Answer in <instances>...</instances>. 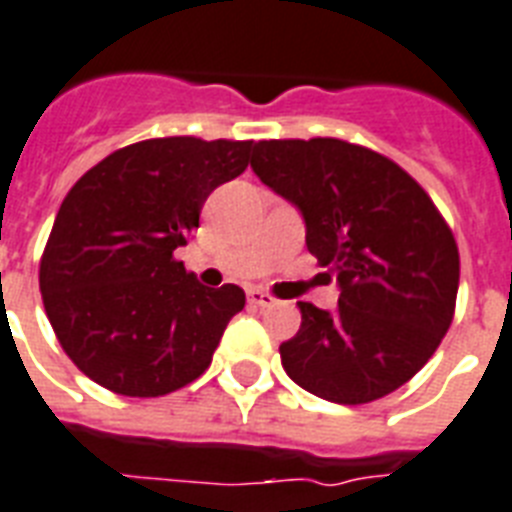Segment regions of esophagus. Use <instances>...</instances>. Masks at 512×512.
Masks as SVG:
<instances>
[{
	"mask_svg": "<svg viewBox=\"0 0 512 512\" xmlns=\"http://www.w3.org/2000/svg\"><path fill=\"white\" fill-rule=\"evenodd\" d=\"M247 299H249V305H255V307H273V305H276V297L265 294L263 289H249Z\"/></svg>",
	"mask_w": 512,
	"mask_h": 512,
	"instance_id": "esophagus-1",
	"label": "esophagus"
}]
</instances>
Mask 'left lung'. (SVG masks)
I'll return each mask as SVG.
<instances>
[{
  "label": "left lung",
  "instance_id": "obj_1",
  "mask_svg": "<svg viewBox=\"0 0 512 512\" xmlns=\"http://www.w3.org/2000/svg\"><path fill=\"white\" fill-rule=\"evenodd\" d=\"M265 186L299 207L307 249L342 286L334 313L297 302L302 326L278 347L294 384L365 405L429 363L455 315L460 255L447 220L407 170L350 141H257Z\"/></svg>",
  "mask_w": 512,
  "mask_h": 512
}]
</instances>
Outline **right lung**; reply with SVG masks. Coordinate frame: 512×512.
<instances>
[{
	"instance_id": "add662e5",
	"label": "right lung",
	"mask_w": 512,
	"mask_h": 512,
	"mask_svg": "<svg viewBox=\"0 0 512 512\" xmlns=\"http://www.w3.org/2000/svg\"><path fill=\"white\" fill-rule=\"evenodd\" d=\"M252 141L165 136L115 149L62 199L39 265L57 342L115 394L162 397L210 368L239 286H202L173 257Z\"/></svg>"
}]
</instances>
